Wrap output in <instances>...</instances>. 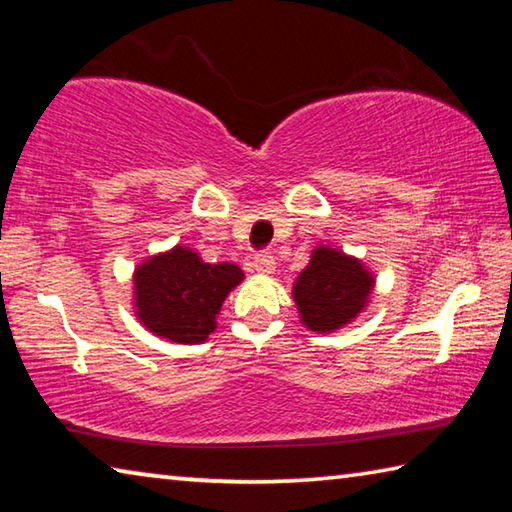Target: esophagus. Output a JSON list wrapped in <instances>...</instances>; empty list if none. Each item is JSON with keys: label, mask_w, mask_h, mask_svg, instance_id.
<instances>
[{"label": "esophagus", "mask_w": 512, "mask_h": 512, "mask_svg": "<svg viewBox=\"0 0 512 512\" xmlns=\"http://www.w3.org/2000/svg\"><path fill=\"white\" fill-rule=\"evenodd\" d=\"M253 266H255L257 273L271 275L275 271V257L271 253H266V250H262V253H257L253 257Z\"/></svg>", "instance_id": "1"}]
</instances>
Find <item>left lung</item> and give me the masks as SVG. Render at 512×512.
Returning <instances> with one entry per match:
<instances>
[{
	"label": "left lung",
	"instance_id": "1",
	"mask_svg": "<svg viewBox=\"0 0 512 512\" xmlns=\"http://www.w3.org/2000/svg\"><path fill=\"white\" fill-rule=\"evenodd\" d=\"M372 284L375 280L357 257L318 246L293 284V300L311 332L329 334L361 314Z\"/></svg>",
	"mask_w": 512,
	"mask_h": 512
}]
</instances>
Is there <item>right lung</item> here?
I'll use <instances>...</instances> for the list:
<instances>
[{
    "label": "right lung",
    "instance_id": "1",
    "mask_svg": "<svg viewBox=\"0 0 512 512\" xmlns=\"http://www.w3.org/2000/svg\"><path fill=\"white\" fill-rule=\"evenodd\" d=\"M244 280L237 264H205L176 246L135 268V307L149 332L173 343H203L228 293Z\"/></svg>",
    "mask_w": 512,
    "mask_h": 512
}]
</instances>
